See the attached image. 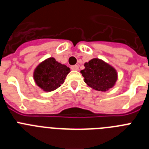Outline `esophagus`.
<instances>
[{
    "instance_id": "34e87169",
    "label": "esophagus",
    "mask_w": 149,
    "mask_h": 149,
    "mask_svg": "<svg viewBox=\"0 0 149 149\" xmlns=\"http://www.w3.org/2000/svg\"><path fill=\"white\" fill-rule=\"evenodd\" d=\"M71 69H72V70H76L77 71L79 69V66L77 65H72L71 66Z\"/></svg>"
}]
</instances>
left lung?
<instances>
[{
	"mask_svg": "<svg viewBox=\"0 0 149 149\" xmlns=\"http://www.w3.org/2000/svg\"><path fill=\"white\" fill-rule=\"evenodd\" d=\"M81 71L84 81L88 86L98 91L108 90L114 86L117 80L116 71L103 60L95 58L84 64Z\"/></svg>",
	"mask_w": 149,
	"mask_h": 149,
	"instance_id": "left-lung-1",
	"label": "left lung"
}]
</instances>
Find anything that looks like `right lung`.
Wrapping results in <instances>:
<instances>
[{"label":"right lung","instance_id":"1","mask_svg":"<svg viewBox=\"0 0 149 149\" xmlns=\"http://www.w3.org/2000/svg\"><path fill=\"white\" fill-rule=\"evenodd\" d=\"M69 72L70 68L68 67L51 57L36 67L33 77L41 89L45 92H51L61 86Z\"/></svg>","mask_w":149,"mask_h":149}]
</instances>
